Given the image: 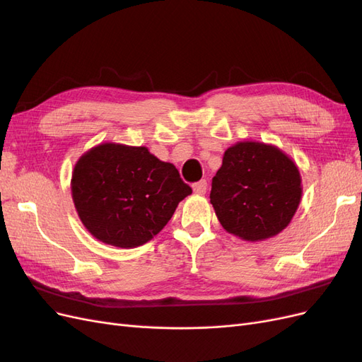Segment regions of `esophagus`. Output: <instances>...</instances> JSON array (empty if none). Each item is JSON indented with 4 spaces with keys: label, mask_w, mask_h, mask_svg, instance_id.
<instances>
[{
    "label": "esophagus",
    "mask_w": 362,
    "mask_h": 362,
    "mask_svg": "<svg viewBox=\"0 0 362 362\" xmlns=\"http://www.w3.org/2000/svg\"><path fill=\"white\" fill-rule=\"evenodd\" d=\"M206 189H208V184H206L205 180H201V181L193 184V192H194L196 194H205Z\"/></svg>",
    "instance_id": "1"
}]
</instances>
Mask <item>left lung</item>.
<instances>
[{
    "mask_svg": "<svg viewBox=\"0 0 362 362\" xmlns=\"http://www.w3.org/2000/svg\"><path fill=\"white\" fill-rule=\"evenodd\" d=\"M300 198L302 180L294 161L259 141H238L225 151L210 193L218 222L246 242H261L286 229Z\"/></svg>",
    "mask_w": 362,
    "mask_h": 362,
    "instance_id": "8db88e82",
    "label": "left lung"
}]
</instances>
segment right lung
I'll return each instance as SVG.
<instances>
[{"mask_svg":"<svg viewBox=\"0 0 362 362\" xmlns=\"http://www.w3.org/2000/svg\"><path fill=\"white\" fill-rule=\"evenodd\" d=\"M72 199L95 238L116 247H137L154 238L178 204L192 193L177 168L145 146L103 144L76 161Z\"/></svg>","mask_w":362,"mask_h":362,"instance_id":"add662e5","label":"right lung"}]
</instances>
